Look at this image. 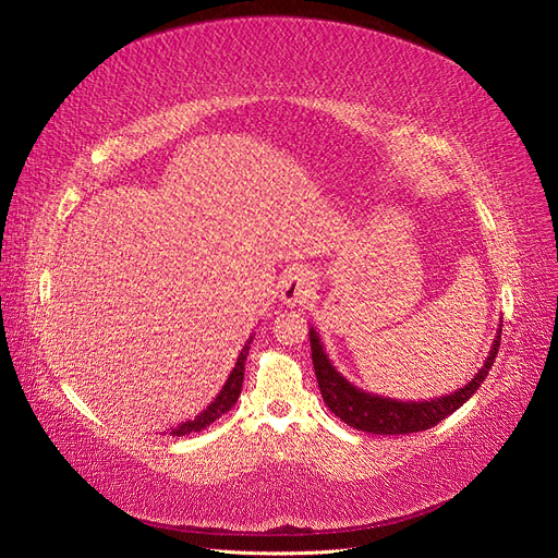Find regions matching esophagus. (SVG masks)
<instances>
[{"label":"esophagus","mask_w":558,"mask_h":558,"mask_svg":"<svg viewBox=\"0 0 558 558\" xmlns=\"http://www.w3.org/2000/svg\"><path fill=\"white\" fill-rule=\"evenodd\" d=\"M312 294H314V276L307 269H294L280 280V299L284 305H301Z\"/></svg>","instance_id":"1"}]
</instances>
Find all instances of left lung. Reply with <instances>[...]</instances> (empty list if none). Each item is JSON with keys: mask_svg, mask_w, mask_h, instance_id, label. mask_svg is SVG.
<instances>
[{"mask_svg": "<svg viewBox=\"0 0 558 558\" xmlns=\"http://www.w3.org/2000/svg\"><path fill=\"white\" fill-rule=\"evenodd\" d=\"M500 335H502V324L497 328V337L490 345V353L484 366L463 389H457L454 393L434 398V400H421V402H409V400L402 402L385 396H375V393L362 391L355 385H350L348 379L332 366L330 357L324 350V343H320L318 332L314 328H310V345H312V364L318 379L320 396H324V402L328 404V409L335 416H339L350 427L368 432V434H414L446 421L468 398H473V393L482 387V383L488 375V368L497 357Z\"/></svg>", "mask_w": 558, "mask_h": 558, "instance_id": "1", "label": "left lung"}]
</instances>
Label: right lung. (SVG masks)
<instances>
[{"label":"right lung","instance_id":"obj_1","mask_svg":"<svg viewBox=\"0 0 558 558\" xmlns=\"http://www.w3.org/2000/svg\"><path fill=\"white\" fill-rule=\"evenodd\" d=\"M251 341L253 337L246 341V345L242 348V353L238 357V364H234V368L230 371L226 385L221 387L219 396L203 409V412L194 418V421H185L181 423L179 427H171V436H185V434H192V432H201L208 425H213L217 418H221L226 412H230V407L238 402L240 393H242V383H244V362H246V355H248V348H251Z\"/></svg>","mask_w":558,"mask_h":558}]
</instances>
